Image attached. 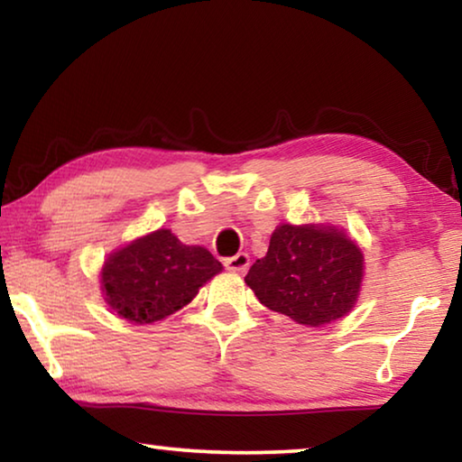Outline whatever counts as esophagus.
Returning a JSON list of instances; mask_svg holds the SVG:
<instances>
[{
    "label": "esophagus",
    "instance_id": "34e87169",
    "mask_svg": "<svg viewBox=\"0 0 462 462\" xmlns=\"http://www.w3.org/2000/svg\"><path fill=\"white\" fill-rule=\"evenodd\" d=\"M248 264H250V259L246 253H238L236 256H230V259L224 261V267L234 273H245L248 269Z\"/></svg>",
    "mask_w": 462,
    "mask_h": 462
}]
</instances>
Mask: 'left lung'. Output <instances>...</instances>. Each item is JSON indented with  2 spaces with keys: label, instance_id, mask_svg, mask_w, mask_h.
<instances>
[{
  "label": "left lung",
  "instance_id": "obj_1",
  "mask_svg": "<svg viewBox=\"0 0 462 462\" xmlns=\"http://www.w3.org/2000/svg\"><path fill=\"white\" fill-rule=\"evenodd\" d=\"M363 271V250L336 226L281 224L245 281L263 306L318 328L355 308Z\"/></svg>",
  "mask_w": 462,
  "mask_h": 462
}]
</instances>
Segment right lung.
<instances>
[{
	"mask_svg": "<svg viewBox=\"0 0 462 462\" xmlns=\"http://www.w3.org/2000/svg\"><path fill=\"white\" fill-rule=\"evenodd\" d=\"M222 271L203 246H187L167 228L132 240L106 259L101 289L116 314L152 324L187 306Z\"/></svg>",
	"mask_w": 462,
	"mask_h": 462,
	"instance_id": "1",
	"label": "right lung"
}]
</instances>
